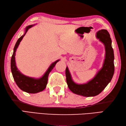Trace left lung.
<instances>
[{
	"label": "left lung",
	"instance_id": "left-lung-1",
	"mask_svg": "<svg viewBox=\"0 0 126 126\" xmlns=\"http://www.w3.org/2000/svg\"><path fill=\"white\" fill-rule=\"evenodd\" d=\"M96 37L104 44L106 55L102 67L95 77L86 83L77 84L72 79L67 66L65 70L66 83L69 89L74 94L85 97L95 96L101 93L111 81L114 73V55L110 34L107 30L102 29L97 32Z\"/></svg>",
	"mask_w": 126,
	"mask_h": 126
}]
</instances>
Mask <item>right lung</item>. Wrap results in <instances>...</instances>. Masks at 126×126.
<instances>
[{
	"label": "right lung",
	"instance_id": "right-lung-1",
	"mask_svg": "<svg viewBox=\"0 0 126 126\" xmlns=\"http://www.w3.org/2000/svg\"><path fill=\"white\" fill-rule=\"evenodd\" d=\"M34 25H29L25 28L24 34L21 36L18 39L17 42H16L14 47V49H13V53L12 56L11 60V69L12 76L16 83L17 84L18 87L22 90L31 94H35L41 92L45 89L47 83L48 76H49V73L54 68L56 63L60 61V60H58L52 63L50 65L49 68L47 69V71L45 72L44 75H43L42 77L39 79L32 78V77L25 76L21 73L19 70H18L17 68V66H16L15 61L16 50H17L19 45L20 42L23 38L24 36L25 35L26 33L27 32L29 29L32 27Z\"/></svg>",
	"mask_w": 126,
	"mask_h": 126
}]
</instances>
